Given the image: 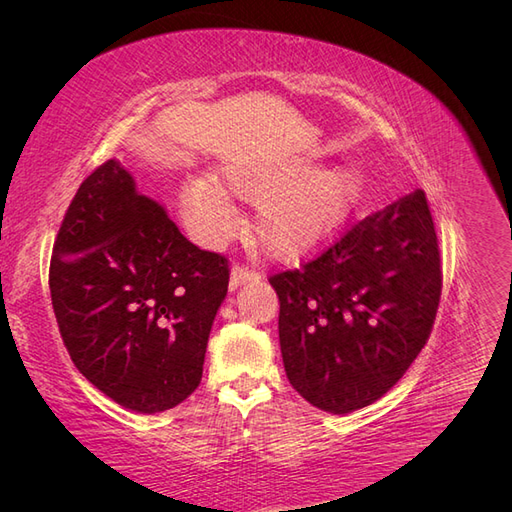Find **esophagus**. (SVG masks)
<instances>
[{
	"label": "esophagus",
	"mask_w": 512,
	"mask_h": 512,
	"mask_svg": "<svg viewBox=\"0 0 512 512\" xmlns=\"http://www.w3.org/2000/svg\"><path fill=\"white\" fill-rule=\"evenodd\" d=\"M256 277H258V273L254 269L239 265V262H237V265H232V269H230V288H237L245 282L256 280Z\"/></svg>",
	"instance_id": "obj_1"
}]
</instances>
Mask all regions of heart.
Returning <instances> with one entry per match:
<instances>
[{
    "label": "heart",
    "instance_id": "heart-1",
    "mask_svg": "<svg viewBox=\"0 0 512 512\" xmlns=\"http://www.w3.org/2000/svg\"><path fill=\"white\" fill-rule=\"evenodd\" d=\"M359 175L348 166L314 168L303 162L232 160L213 177L183 185V220L198 243L218 247L241 224L237 198L256 203L254 232L277 260H297L327 239L359 194Z\"/></svg>",
    "mask_w": 512,
    "mask_h": 512
}]
</instances>
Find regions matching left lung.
I'll return each mask as SVG.
<instances>
[{
    "label": "left lung",
    "instance_id": "left-lung-1",
    "mask_svg": "<svg viewBox=\"0 0 512 512\" xmlns=\"http://www.w3.org/2000/svg\"><path fill=\"white\" fill-rule=\"evenodd\" d=\"M269 282L297 393L331 414L374 404L423 350L438 312L442 265L425 192L367 215Z\"/></svg>",
    "mask_w": 512,
    "mask_h": 512
}]
</instances>
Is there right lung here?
Wrapping results in <instances>:
<instances>
[{
  "label": "right lung",
  "instance_id": "obj_1",
  "mask_svg": "<svg viewBox=\"0 0 512 512\" xmlns=\"http://www.w3.org/2000/svg\"><path fill=\"white\" fill-rule=\"evenodd\" d=\"M228 260L185 239L117 160L76 190L53 245L49 288L72 363L119 406L175 408L203 378Z\"/></svg>",
  "mask_w": 512,
  "mask_h": 512
}]
</instances>
